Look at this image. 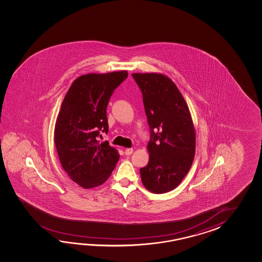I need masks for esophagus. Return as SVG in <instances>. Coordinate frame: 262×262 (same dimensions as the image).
Segmentation results:
<instances>
[{
    "mask_svg": "<svg viewBox=\"0 0 262 262\" xmlns=\"http://www.w3.org/2000/svg\"><path fill=\"white\" fill-rule=\"evenodd\" d=\"M134 150L132 149V148H127V149H125V155L126 156H131L132 154H133Z\"/></svg>",
    "mask_w": 262,
    "mask_h": 262,
    "instance_id": "1",
    "label": "esophagus"
}]
</instances>
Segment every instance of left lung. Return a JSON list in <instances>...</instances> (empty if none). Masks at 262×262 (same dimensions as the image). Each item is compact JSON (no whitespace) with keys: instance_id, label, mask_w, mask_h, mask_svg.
<instances>
[{"instance_id":"1","label":"left lung","mask_w":262,"mask_h":262,"mask_svg":"<svg viewBox=\"0 0 262 262\" xmlns=\"http://www.w3.org/2000/svg\"><path fill=\"white\" fill-rule=\"evenodd\" d=\"M142 94L150 127L147 166L139 169L147 189L162 194L174 189L189 171L195 135L187 104L169 78L155 73L132 74Z\"/></svg>"}]
</instances>
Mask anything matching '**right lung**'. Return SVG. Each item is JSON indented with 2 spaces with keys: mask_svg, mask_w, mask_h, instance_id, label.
Returning a JSON list of instances; mask_svg holds the SVG:
<instances>
[{
  "mask_svg": "<svg viewBox=\"0 0 262 262\" xmlns=\"http://www.w3.org/2000/svg\"><path fill=\"white\" fill-rule=\"evenodd\" d=\"M126 71L88 74L73 82L61 103L54 141L61 167L83 188L104 184L120 156L107 141L106 106L114 90L125 80Z\"/></svg>",
  "mask_w": 262,
  "mask_h": 262,
  "instance_id": "obj_1",
  "label": "right lung"
}]
</instances>
